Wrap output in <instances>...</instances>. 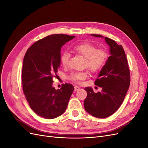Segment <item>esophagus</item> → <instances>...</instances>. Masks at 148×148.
<instances>
[{
  "instance_id": "34e87169",
  "label": "esophagus",
  "mask_w": 148,
  "mask_h": 148,
  "mask_svg": "<svg viewBox=\"0 0 148 148\" xmlns=\"http://www.w3.org/2000/svg\"><path fill=\"white\" fill-rule=\"evenodd\" d=\"M74 89H75V91H78V90H79V89H80V88L79 87H78V86H75V87H74Z\"/></svg>"
}]
</instances>
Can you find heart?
<instances>
[{
    "label": "heart",
    "instance_id": "1",
    "mask_svg": "<svg viewBox=\"0 0 148 148\" xmlns=\"http://www.w3.org/2000/svg\"><path fill=\"white\" fill-rule=\"evenodd\" d=\"M73 51L85 58V66L92 72L101 70L105 65L108 58V53L103 49H96L94 44L89 42H82L75 45ZM70 53L65 52L61 57V63L64 66H68L70 60ZM87 71L75 72L71 75L70 78L75 82L86 78Z\"/></svg>",
    "mask_w": 148,
    "mask_h": 148
}]
</instances>
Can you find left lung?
I'll use <instances>...</instances> for the list:
<instances>
[{"instance_id":"left-lung-1","label":"left lung","mask_w":148,"mask_h":148,"mask_svg":"<svg viewBox=\"0 0 148 148\" xmlns=\"http://www.w3.org/2000/svg\"><path fill=\"white\" fill-rule=\"evenodd\" d=\"M91 35L105 39L109 46L110 56L95 83L102 88V91L95 93L91 87L85 88L88 95L84 101V107L89 114L103 119L115 113L122 104L130 86V75L122 45L100 34Z\"/></svg>"}]
</instances>
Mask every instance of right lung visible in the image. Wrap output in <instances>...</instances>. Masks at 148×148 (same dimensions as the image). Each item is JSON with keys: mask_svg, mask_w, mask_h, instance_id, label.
<instances>
[{"mask_svg": "<svg viewBox=\"0 0 148 148\" xmlns=\"http://www.w3.org/2000/svg\"><path fill=\"white\" fill-rule=\"evenodd\" d=\"M74 36L52 34L34 43L26 51L22 68V84L26 100L34 112L47 119L64 113L74 88L62 84L59 89L52 86L60 65L62 46Z\"/></svg>", "mask_w": 148, "mask_h": 148, "instance_id": "right-lung-1", "label": "right lung"}]
</instances>
